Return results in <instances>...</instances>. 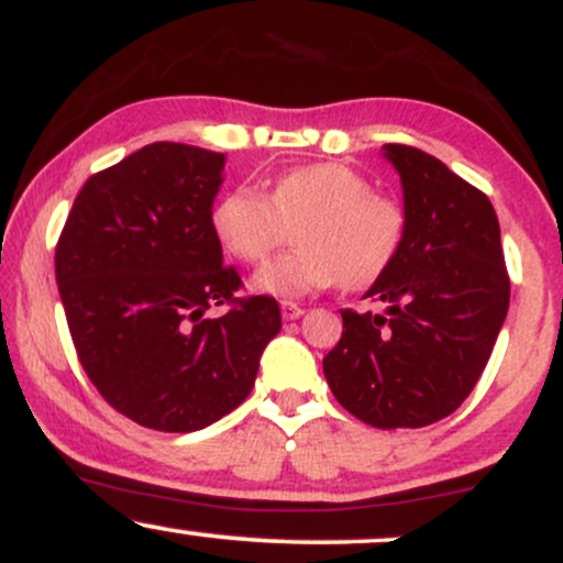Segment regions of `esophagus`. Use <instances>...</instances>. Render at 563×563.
Wrapping results in <instances>:
<instances>
[{
  "label": "esophagus",
  "instance_id": "1",
  "mask_svg": "<svg viewBox=\"0 0 563 563\" xmlns=\"http://www.w3.org/2000/svg\"><path fill=\"white\" fill-rule=\"evenodd\" d=\"M280 312H283V320H299L303 314V307L296 301H283Z\"/></svg>",
  "mask_w": 563,
  "mask_h": 563
}]
</instances>
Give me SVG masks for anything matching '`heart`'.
<instances>
[{
  "label": "heart",
  "mask_w": 563,
  "mask_h": 563,
  "mask_svg": "<svg viewBox=\"0 0 563 563\" xmlns=\"http://www.w3.org/2000/svg\"><path fill=\"white\" fill-rule=\"evenodd\" d=\"M296 219V249L254 275V288L277 299L339 283L373 286L397 262L407 235L402 203L373 192L371 179L346 164L294 166L267 192L232 187L214 203L211 232L232 260L262 264Z\"/></svg>",
  "instance_id": "1"
}]
</instances>
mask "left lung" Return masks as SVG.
<instances>
[{"label":"left lung","mask_w":563,"mask_h":563,"mask_svg":"<svg viewBox=\"0 0 563 563\" xmlns=\"http://www.w3.org/2000/svg\"><path fill=\"white\" fill-rule=\"evenodd\" d=\"M399 172L407 235L367 290L378 312L341 309L344 333L322 360L333 397L376 429H421L461 407L508 314L500 224L479 187L410 145H386Z\"/></svg>","instance_id":"obj_1"}]
</instances>
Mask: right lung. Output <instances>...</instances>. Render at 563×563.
Wrapping results in <instances>:
<instances>
[{"instance_id":"obj_1","label":"right lung","mask_w":563,"mask_h":563,"mask_svg":"<svg viewBox=\"0 0 563 563\" xmlns=\"http://www.w3.org/2000/svg\"><path fill=\"white\" fill-rule=\"evenodd\" d=\"M224 156L153 142L84 183L55 245L79 363L113 410L156 431H198L254 389L280 331L273 296H238L211 206ZM228 306L211 319L205 312Z\"/></svg>"}]
</instances>
